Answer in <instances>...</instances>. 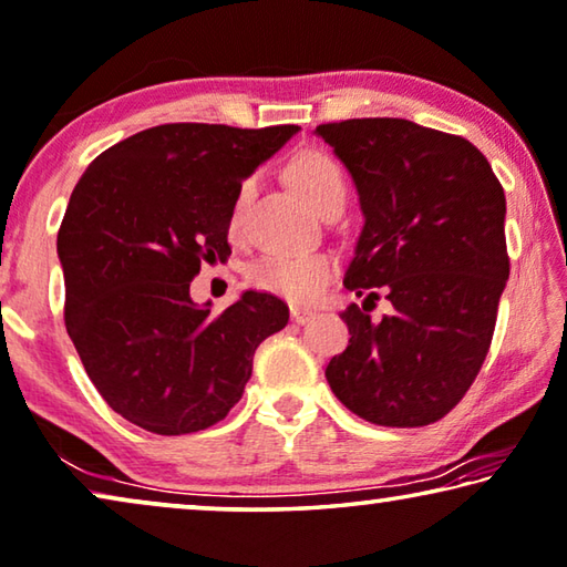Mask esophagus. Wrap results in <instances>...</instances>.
Returning <instances> with one entry per match:
<instances>
[{"instance_id":"obj_1","label":"esophagus","mask_w":567,"mask_h":567,"mask_svg":"<svg viewBox=\"0 0 567 567\" xmlns=\"http://www.w3.org/2000/svg\"><path fill=\"white\" fill-rule=\"evenodd\" d=\"M292 312V320H295V323H308V320L312 318V316H316V312H312V310H308V308H292L290 310Z\"/></svg>"}]
</instances>
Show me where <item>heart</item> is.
Listing matches in <instances>:
<instances>
[{"instance_id":"obj_1","label":"heart","mask_w":567,"mask_h":567,"mask_svg":"<svg viewBox=\"0 0 567 567\" xmlns=\"http://www.w3.org/2000/svg\"><path fill=\"white\" fill-rule=\"evenodd\" d=\"M295 190L306 198L312 208L323 210L328 203L346 196V181L341 165L331 155L320 150H306L287 167ZM255 177H244L234 196L229 231L236 236L241 231L244 214L251 196H255ZM336 272V259L326 251L310 255H267L257 259L247 269V282L259 292L277 295L292 302H308L323 292Z\"/></svg>"}]
</instances>
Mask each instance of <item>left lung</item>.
<instances>
[{
  "instance_id": "8db88e82",
  "label": "left lung",
  "mask_w": 567,
  "mask_h": 567,
  "mask_svg": "<svg viewBox=\"0 0 567 567\" xmlns=\"http://www.w3.org/2000/svg\"><path fill=\"white\" fill-rule=\"evenodd\" d=\"M316 132L359 188L364 231L343 285L367 295L341 312L349 346L326 379L361 420L422 427L478 377L509 277L499 177L476 145L408 120H343ZM393 312L371 321L373 300Z\"/></svg>"
}]
</instances>
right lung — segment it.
Here are the masks:
<instances>
[{"label":"right lung","mask_w":567,"mask_h":567,"mask_svg":"<svg viewBox=\"0 0 567 567\" xmlns=\"http://www.w3.org/2000/svg\"><path fill=\"white\" fill-rule=\"evenodd\" d=\"M295 132L150 126L101 152L75 183L58 231L65 331L99 394L137 427L188 435L221 422L257 346L290 320L280 298L257 290L214 316L193 306L190 282L231 255L236 190Z\"/></svg>","instance_id":"right-lung-1"}]
</instances>
